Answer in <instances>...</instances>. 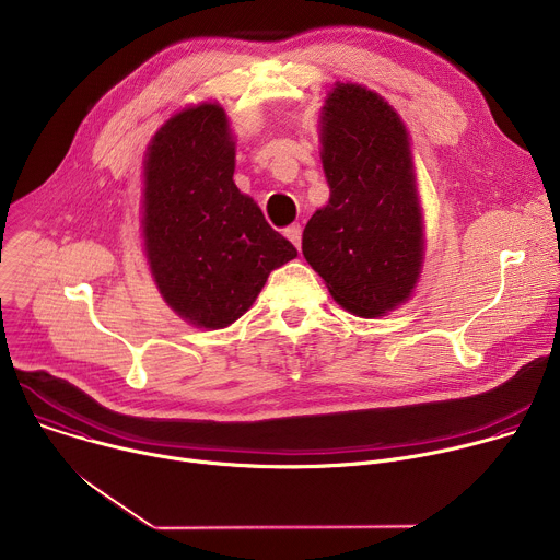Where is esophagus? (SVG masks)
<instances>
[{
	"mask_svg": "<svg viewBox=\"0 0 560 560\" xmlns=\"http://www.w3.org/2000/svg\"><path fill=\"white\" fill-rule=\"evenodd\" d=\"M301 232H303V230H301V225H299V223L288 225V228H285V232H283L288 242H290L296 250H301Z\"/></svg>",
	"mask_w": 560,
	"mask_h": 560,
	"instance_id": "esophagus-1",
	"label": "esophagus"
}]
</instances>
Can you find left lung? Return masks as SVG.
<instances>
[{
	"mask_svg": "<svg viewBox=\"0 0 560 560\" xmlns=\"http://www.w3.org/2000/svg\"><path fill=\"white\" fill-rule=\"evenodd\" d=\"M330 201L303 230V257L339 305L383 316L410 299L423 221L404 121L376 93L337 84L322 110Z\"/></svg>",
	"mask_w": 560,
	"mask_h": 560,
	"instance_id": "left-lung-1",
	"label": "left lung"
}]
</instances>
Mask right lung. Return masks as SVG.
Returning <instances> with one entry per match:
<instances>
[{
  "label": "right lung",
  "mask_w": 560,
  "mask_h": 560,
  "mask_svg": "<svg viewBox=\"0 0 560 560\" xmlns=\"http://www.w3.org/2000/svg\"><path fill=\"white\" fill-rule=\"evenodd\" d=\"M225 110L199 104L171 117L143 162V246L154 283L184 322L219 330L296 257L261 208L232 182Z\"/></svg>",
  "instance_id": "obj_1"
}]
</instances>
